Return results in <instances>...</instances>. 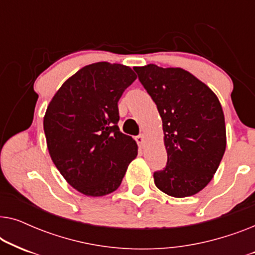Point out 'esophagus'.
<instances>
[{
    "label": "esophagus",
    "mask_w": 255,
    "mask_h": 255,
    "mask_svg": "<svg viewBox=\"0 0 255 255\" xmlns=\"http://www.w3.org/2000/svg\"><path fill=\"white\" fill-rule=\"evenodd\" d=\"M135 141H137V144H138L139 147L142 148V146H144V142H145L144 134H139V135H137V137H135Z\"/></svg>",
    "instance_id": "obj_1"
}]
</instances>
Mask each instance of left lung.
<instances>
[{
	"label": "left lung",
	"instance_id": "left-lung-1",
	"mask_svg": "<svg viewBox=\"0 0 255 255\" xmlns=\"http://www.w3.org/2000/svg\"><path fill=\"white\" fill-rule=\"evenodd\" d=\"M162 120L167 163L154 183L173 197L193 196L210 182L226 147L224 114L215 93L182 68H133Z\"/></svg>",
	"mask_w": 255,
	"mask_h": 255
}]
</instances>
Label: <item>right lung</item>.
I'll return each instance as SVG.
<instances>
[{
  "label": "right lung",
  "mask_w": 255,
  "mask_h": 255,
  "mask_svg": "<svg viewBox=\"0 0 255 255\" xmlns=\"http://www.w3.org/2000/svg\"><path fill=\"white\" fill-rule=\"evenodd\" d=\"M137 79L128 66L96 62L71 76L44 117L51 159L71 186L104 196L121 186L138 146L118 128V101Z\"/></svg>",
  "instance_id": "1"
}]
</instances>
